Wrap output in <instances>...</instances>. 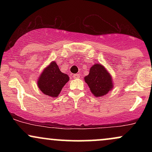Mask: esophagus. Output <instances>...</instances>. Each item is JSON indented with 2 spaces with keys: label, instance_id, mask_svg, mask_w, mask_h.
Returning a JSON list of instances; mask_svg holds the SVG:
<instances>
[{
  "label": "esophagus",
  "instance_id": "obj_1",
  "mask_svg": "<svg viewBox=\"0 0 152 152\" xmlns=\"http://www.w3.org/2000/svg\"><path fill=\"white\" fill-rule=\"evenodd\" d=\"M73 77H74V78H80V75L79 74H74V76H73Z\"/></svg>",
  "mask_w": 152,
  "mask_h": 152
}]
</instances>
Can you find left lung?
I'll return each mask as SVG.
<instances>
[{"label":"left lung","mask_w":152,"mask_h":152,"mask_svg":"<svg viewBox=\"0 0 152 152\" xmlns=\"http://www.w3.org/2000/svg\"><path fill=\"white\" fill-rule=\"evenodd\" d=\"M84 80L96 97L106 95L114 86L111 75L102 64H96L92 66L89 74L85 76Z\"/></svg>","instance_id":"obj_1"}]
</instances>
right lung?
<instances>
[{"label": "right lung", "mask_w": 152, "mask_h": 152, "mask_svg": "<svg viewBox=\"0 0 152 152\" xmlns=\"http://www.w3.org/2000/svg\"><path fill=\"white\" fill-rule=\"evenodd\" d=\"M69 81V76L62 73L56 61H53L43 69L37 83L43 94L55 98L58 96L63 87Z\"/></svg>", "instance_id": "1"}]
</instances>
